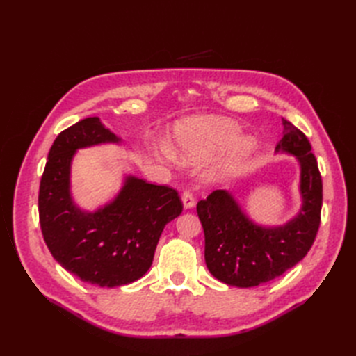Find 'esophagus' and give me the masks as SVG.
<instances>
[{"instance_id": "esophagus-1", "label": "esophagus", "mask_w": 356, "mask_h": 356, "mask_svg": "<svg viewBox=\"0 0 356 356\" xmlns=\"http://www.w3.org/2000/svg\"><path fill=\"white\" fill-rule=\"evenodd\" d=\"M182 203H184V208L186 209H190V208L195 207V203H196L195 197H193V195H191L188 190L182 191Z\"/></svg>"}]
</instances>
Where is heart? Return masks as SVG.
<instances>
[{
	"instance_id": "1",
	"label": "heart",
	"mask_w": 356,
	"mask_h": 356,
	"mask_svg": "<svg viewBox=\"0 0 356 356\" xmlns=\"http://www.w3.org/2000/svg\"><path fill=\"white\" fill-rule=\"evenodd\" d=\"M238 135L239 127L225 118H196L186 122L175 134V157L182 163H199L234 143ZM251 147V141H242L225 149L209 168L208 179L218 182L238 174Z\"/></svg>"
}]
</instances>
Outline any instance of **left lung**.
Returning a JSON list of instances; mask_svg holds the SVG:
<instances>
[{"instance_id": "left-lung-1", "label": "left lung", "mask_w": 356, "mask_h": 356, "mask_svg": "<svg viewBox=\"0 0 356 356\" xmlns=\"http://www.w3.org/2000/svg\"><path fill=\"white\" fill-rule=\"evenodd\" d=\"M284 134L276 152L294 154L301 166L303 207L282 227L252 222L227 191L215 190L197 203L204 233V261L218 281L251 288L272 281L303 260L321 222L322 179L307 136L282 118Z\"/></svg>"}]
</instances>
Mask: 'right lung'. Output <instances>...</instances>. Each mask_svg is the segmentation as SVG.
<instances>
[{"mask_svg":"<svg viewBox=\"0 0 356 356\" xmlns=\"http://www.w3.org/2000/svg\"><path fill=\"white\" fill-rule=\"evenodd\" d=\"M118 139L98 117L62 131L42 172L38 213L53 258L83 282L120 286L144 276L153 263L165 225L182 212L178 191L127 177L118 196L96 212L74 204L70 168L75 149Z\"/></svg>","mask_w":356,"mask_h":356,"instance_id":"1","label":"right lung"}]
</instances>
